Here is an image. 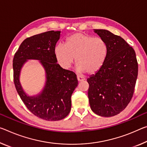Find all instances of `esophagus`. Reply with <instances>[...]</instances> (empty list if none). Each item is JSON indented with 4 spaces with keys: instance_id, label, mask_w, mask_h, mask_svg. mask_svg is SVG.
<instances>
[{
    "instance_id": "1",
    "label": "esophagus",
    "mask_w": 147,
    "mask_h": 147,
    "mask_svg": "<svg viewBox=\"0 0 147 147\" xmlns=\"http://www.w3.org/2000/svg\"><path fill=\"white\" fill-rule=\"evenodd\" d=\"M77 80L78 82H82V81L84 80L85 78L82 77V76H77Z\"/></svg>"
}]
</instances>
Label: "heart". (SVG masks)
<instances>
[{"instance_id": "obj_1", "label": "heart", "mask_w": 147, "mask_h": 147, "mask_svg": "<svg viewBox=\"0 0 147 147\" xmlns=\"http://www.w3.org/2000/svg\"><path fill=\"white\" fill-rule=\"evenodd\" d=\"M107 45L103 38L77 32L69 36L66 43L58 44L54 49L58 62L70 68L76 57L80 73H96L103 66L107 54Z\"/></svg>"}]
</instances>
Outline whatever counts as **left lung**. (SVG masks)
I'll use <instances>...</instances> for the list:
<instances>
[{"instance_id": "1", "label": "left lung", "mask_w": 147, "mask_h": 147, "mask_svg": "<svg viewBox=\"0 0 147 147\" xmlns=\"http://www.w3.org/2000/svg\"><path fill=\"white\" fill-rule=\"evenodd\" d=\"M94 32L105 41L107 57L103 66L87 79L91 109L111 117L124 110L131 101L138 75L135 50L122 37L105 29Z\"/></svg>"}]
</instances>
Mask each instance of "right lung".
Instances as JSON below:
<instances>
[{
    "label": "right lung",
    "instance_id": "1",
    "mask_svg": "<svg viewBox=\"0 0 147 147\" xmlns=\"http://www.w3.org/2000/svg\"><path fill=\"white\" fill-rule=\"evenodd\" d=\"M61 31H50L27 38L21 44L13 59V82L20 98L37 117L48 121L63 119L71 109V95L78 86L75 73L57 63L54 49ZM27 59L40 60L45 69L47 81L43 90L29 96L19 82L20 71Z\"/></svg>",
    "mask_w": 147,
    "mask_h": 147
}]
</instances>
